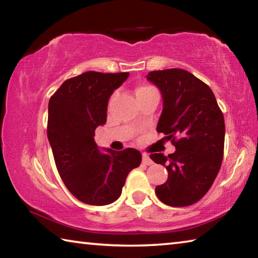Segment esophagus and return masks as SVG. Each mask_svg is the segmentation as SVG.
I'll use <instances>...</instances> for the list:
<instances>
[{"label":"esophagus","instance_id":"34e87169","mask_svg":"<svg viewBox=\"0 0 258 258\" xmlns=\"http://www.w3.org/2000/svg\"><path fill=\"white\" fill-rule=\"evenodd\" d=\"M142 161H143V164H146V165H152V160L150 159L149 155L146 154V152H143L142 154Z\"/></svg>","mask_w":258,"mask_h":258}]
</instances>
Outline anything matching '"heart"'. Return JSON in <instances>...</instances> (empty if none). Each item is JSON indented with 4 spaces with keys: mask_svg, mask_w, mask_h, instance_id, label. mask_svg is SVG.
Wrapping results in <instances>:
<instances>
[{
    "mask_svg": "<svg viewBox=\"0 0 258 258\" xmlns=\"http://www.w3.org/2000/svg\"><path fill=\"white\" fill-rule=\"evenodd\" d=\"M152 89H154V87L150 85H139L137 89H135V94H137V97H141V95L149 92Z\"/></svg>",
    "mask_w": 258,
    "mask_h": 258,
    "instance_id": "1",
    "label": "heart"
}]
</instances>
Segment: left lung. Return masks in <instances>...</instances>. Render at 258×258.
<instances>
[{
  "label": "left lung",
  "mask_w": 258,
  "mask_h": 258,
  "mask_svg": "<svg viewBox=\"0 0 258 258\" xmlns=\"http://www.w3.org/2000/svg\"><path fill=\"white\" fill-rule=\"evenodd\" d=\"M147 78L158 86L163 97L157 132L176 148L167 157L150 155L168 171L167 181L156 186V195L168 206H190L207 194L221 168L223 113L211 87L184 69L150 72Z\"/></svg>",
  "instance_id": "obj_1"
}]
</instances>
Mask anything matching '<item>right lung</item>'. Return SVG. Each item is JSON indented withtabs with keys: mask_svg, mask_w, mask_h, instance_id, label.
Segmentation results:
<instances>
[{
	"mask_svg": "<svg viewBox=\"0 0 258 258\" xmlns=\"http://www.w3.org/2000/svg\"><path fill=\"white\" fill-rule=\"evenodd\" d=\"M128 73L86 72L64 81L49 101L47 139L61 180L80 202L103 206L119 198L126 177L141 164L133 148L102 154L94 132L107 121L108 100Z\"/></svg>",
	"mask_w": 258,
	"mask_h": 258,
	"instance_id": "1",
	"label": "right lung"
}]
</instances>
